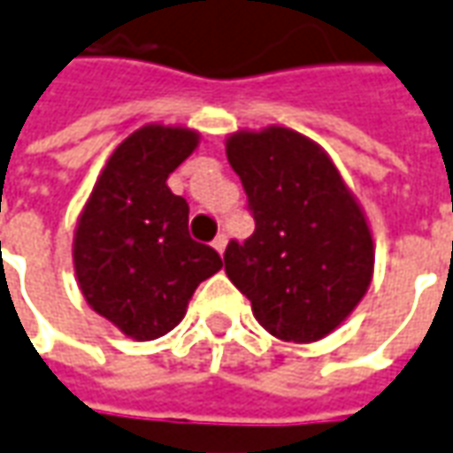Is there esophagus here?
Listing matches in <instances>:
<instances>
[{
    "label": "esophagus",
    "instance_id": "34e87169",
    "mask_svg": "<svg viewBox=\"0 0 453 453\" xmlns=\"http://www.w3.org/2000/svg\"><path fill=\"white\" fill-rule=\"evenodd\" d=\"M226 242H229V236L221 232V234H217V239H214L211 244H214V249H217L219 254H224V249H226Z\"/></svg>",
    "mask_w": 453,
    "mask_h": 453
}]
</instances>
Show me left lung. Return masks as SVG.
<instances>
[{"label": "left lung", "instance_id": "8db88e82", "mask_svg": "<svg viewBox=\"0 0 453 453\" xmlns=\"http://www.w3.org/2000/svg\"><path fill=\"white\" fill-rule=\"evenodd\" d=\"M226 159L257 229L242 244L229 242L224 272L266 332L321 339L372 281L374 242L359 204L326 151L284 127L229 136Z\"/></svg>", "mask_w": 453, "mask_h": 453}]
</instances>
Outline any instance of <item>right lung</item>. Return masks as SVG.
I'll list each match as a JSON object with an SVG mask.
<instances>
[{
  "instance_id": "obj_1",
  "label": "right lung",
  "mask_w": 453,
  "mask_h": 453,
  "mask_svg": "<svg viewBox=\"0 0 453 453\" xmlns=\"http://www.w3.org/2000/svg\"><path fill=\"white\" fill-rule=\"evenodd\" d=\"M199 136L149 124L109 157L79 217L74 269L84 299L132 339H157L187 314L221 257L189 236V204L166 187Z\"/></svg>"
}]
</instances>
